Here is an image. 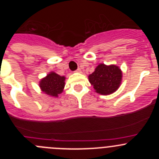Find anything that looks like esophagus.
<instances>
[{"mask_svg": "<svg viewBox=\"0 0 159 159\" xmlns=\"http://www.w3.org/2000/svg\"><path fill=\"white\" fill-rule=\"evenodd\" d=\"M75 72H77V73H81V70L80 69V68H78L76 70H75Z\"/></svg>", "mask_w": 159, "mask_h": 159, "instance_id": "esophagus-1", "label": "esophagus"}]
</instances>
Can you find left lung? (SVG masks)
Returning a JSON list of instances; mask_svg holds the SVG:
<instances>
[{"instance_id": "obj_1", "label": "left lung", "mask_w": 159, "mask_h": 159, "mask_svg": "<svg viewBox=\"0 0 159 159\" xmlns=\"http://www.w3.org/2000/svg\"><path fill=\"white\" fill-rule=\"evenodd\" d=\"M89 80L96 93L109 95L119 89L122 81V70L115 65L100 64L89 75Z\"/></svg>"}]
</instances>
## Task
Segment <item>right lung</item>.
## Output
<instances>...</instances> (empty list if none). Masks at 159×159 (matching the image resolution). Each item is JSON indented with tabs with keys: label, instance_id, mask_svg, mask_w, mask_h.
I'll list each match as a JSON object with an SVG mask.
<instances>
[{
	"label": "right lung",
	"instance_id": "obj_1",
	"mask_svg": "<svg viewBox=\"0 0 159 159\" xmlns=\"http://www.w3.org/2000/svg\"><path fill=\"white\" fill-rule=\"evenodd\" d=\"M65 77L61 76L54 71H51L39 81L41 91L50 97L57 98L63 92L65 85Z\"/></svg>",
	"mask_w": 159,
	"mask_h": 159
}]
</instances>
